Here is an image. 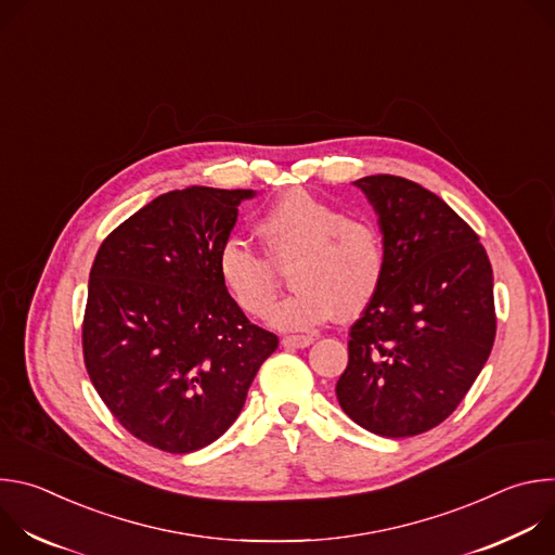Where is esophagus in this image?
Segmentation results:
<instances>
[{
	"instance_id": "1",
	"label": "esophagus",
	"mask_w": 555,
	"mask_h": 555,
	"mask_svg": "<svg viewBox=\"0 0 555 555\" xmlns=\"http://www.w3.org/2000/svg\"><path fill=\"white\" fill-rule=\"evenodd\" d=\"M313 340H315L313 336H285L281 343H283V347H287V349H305V347H309Z\"/></svg>"
}]
</instances>
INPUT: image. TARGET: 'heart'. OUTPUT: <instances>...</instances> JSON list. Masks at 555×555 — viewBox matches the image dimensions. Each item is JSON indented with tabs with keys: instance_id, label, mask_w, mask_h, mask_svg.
<instances>
[{
	"instance_id": "obj_1",
	"label": "heart",
	"mask_w": 555,
	"mask_h": 555,
	"mask_svg": "<svg viewBox=\"0 0 555 555\" xmlns=\"http://www.w3.org/2000/svg\"><path fill=\"white\" fill-rule=\"evenodd\" d=\"M257 232L274 263H287L296 287L279 305L274 266L242 240H228L217 255L219 279L246 313L266 315L281 332H309L338 311L353 315L377 294L386 248L375 221L347 215L302 189L276 197L261 215Z\"/></svg>"
}]
</instances>
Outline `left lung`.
<instances>
[{
	"label": "left lung",
	"instance_id": "8db88e82",
	"mask_svg": "<svg viewBox=\"0 0 555 555\" xmlns=\"http://www.w3.org/2000/svg\"><path fill=\"white\" fill-rule=\"evenodd\" d=\"M377 215L386 270L349 336L343 411L379 437L439 426L486 366L494 276L486 248L441 197L398 176L353 182Z\"/></svg>",
	"mask_w": 555,
	"mask_h": 555
}]
</instances>
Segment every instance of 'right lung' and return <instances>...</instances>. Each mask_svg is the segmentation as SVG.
Instances as JSON below:
<instances>
[{
    "instance_id": "obj_1",
    "label": "right lung",
    "mask_w": 555,
    "mask_h": 555,
    "mask_svg": "<svg viewBox=\"0 0 555 555\" xmlns=\"http://www.w3.org/2000/svg\"><path fill=\"white\" fill-rule=\"evenodd\" d=\"M250 189L189 186L155 197L101 244L88 285L83 356L112 415L173 454L240 417L279 338L225 292L217 255Z\"/></svg>"
}]
</instances>
